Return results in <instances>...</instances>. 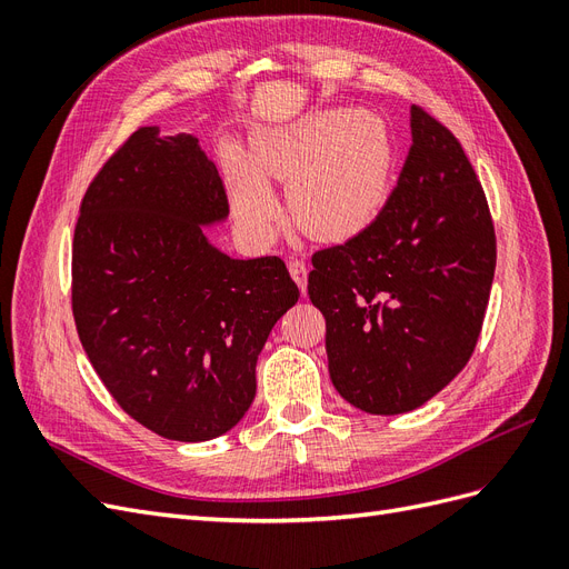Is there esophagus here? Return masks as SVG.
Instances as JSON below:
<instances>
[{
  "instance_id": "obj_1",
  "label": "esophagus",
  "mask_w": 569,
  "mask_h": 569,
  "mask_svg": "<svg viewBox=\"0 0 569 569\" xmlns=\"http://www.w3.org/2000/svg\"><path fill=\"white\" fill-rule=\"evenodd\" d=\"M289 272L291 278H295V282L299 284L301 295H306V287H308V268L303 261H299V258H291L289 261Z\"/></svg>"
}]
</instances>
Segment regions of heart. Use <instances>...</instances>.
Masks as SVG:
<instances>
[{"label": "heart", "mask_w": 569, "mask_h": 569, "mask_svg": "<svg viewBox=\"0 0 569 569\" xmlns=\"http://www.w3.org/2000/svg\"><path fill=\"white\" fill-rule=\"evenodd\" d=\"M393 173L387 128L353 109L318 111L256 137L251 166L230 161V194L242 226L268 237L280 218L263 178L287 184L297 226L327 242L366 230L385 206Z\"/></svg>", "instance_id": "1"}]
</instances>
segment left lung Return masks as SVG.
<instances>
[{"instance_id": "1", "label": "left lung", "mask_w": 569, "mask_h": 569, "mask_svg": "<svg viewBox=\"0 0 569 569\" xmlns=\"http://www.w3.org/2000/svg\"><path fill=\"white\" fill-rule=\"evenodd\" d=\"M412 144L391 197L349 242L313 253L335 389L372 416L432 399L468 366L496 270V234L453 132L410 107Z\"/></svg>"}]
</instances>
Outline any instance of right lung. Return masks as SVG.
<instances>
[{
    "instance_id": "right-lung-1",
    "label": "right lung",
    "mask_w": 569,
    "mask_h": 569,
    "mask_svg": "<svg viewBox=\"0 0 569 569\" xmlns=\"http://www.w3.org/2000/svg\"><path fill=\"white\" fill-rule=\"evenodd\" d=\"M228 194L194 134L140 128L80 203L71 303L82 349L132 420L209 441L244 418L256 360L299 287L282 258L239 261L203 226Z\"/></svg>"
}]
</instances>
